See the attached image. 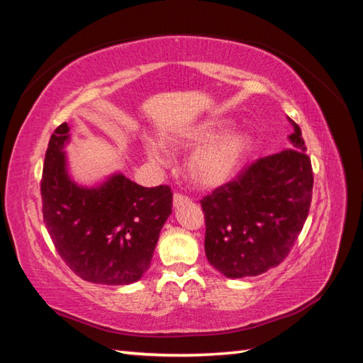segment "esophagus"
<instances>
[{
    "mask_svg": "<svg viewBox=\"0 0 363 363\" xmlns=\"http://www.w3.org/2000/svg\"><path fill=\"white\" fill-rule=\"evenodd\" d=\"M189 201H190V199H189L187 196L181 195V194H174V196H173V206H174V207H179V206L186 204V203H189Z\"/></svg>",
    "mask_w": 363,
    "mask_h": 363,
    "instance_id": "1",
    "label": "esophagus"
}]
</instances>
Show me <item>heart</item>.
<instances>
[{
    "instance_id": "1",
    "label": "heart",
    "mask_w": 363,
    "mask_h": 363,
    "mask_svg": "<svg viewBox=\"0 0 363 363\" xmlns=\"http://www.w3.org/2000/svg\"><path fill=\"white\" fill-rule=\"evenodd\" d=\"M229 120L201 121L168 135L167 143L176 151H193L187 160L189 181L201 190H213L228 184L250 157L254 140L245 130H230ZM143 150L157 165H168L169 152L164 143L146 138Z\"/></svg>"
}]
</instances>
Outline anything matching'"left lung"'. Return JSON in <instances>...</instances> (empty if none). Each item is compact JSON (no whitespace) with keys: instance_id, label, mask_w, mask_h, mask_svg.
<instances>
[{"instance_id":"8db88e82","label":"left lung","mask_w":363,"mask_h":363,"mask_svg":"<svg viewBox=\"0 0 363 363\" xmlns=\"http://www.w3.org/2000/svg\"><path fill=\"white\" fill-rule=\"evenodd\" d=\"M293 126V150L256 160L201 201L206 257L226 277L257 276L277 267L303 230L313 173L301 129Z\"/></svg>"}]
</instances>
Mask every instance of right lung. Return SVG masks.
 Instances as JSON below:
<instances>
[{
  "instance_id": "1",
  "label": "right lung",
  "mask_w": 363,
  "mask_h": 363,
  "mask_svg": "<svg viewBox=\"0 0 363 363\" xmlns=\"http://www.w3.org/2000/svg\"><path fill=\"white\" fill-rule=\"evenodd\" d=\"M62 123L50 138L42 176L43 221L59 256L84 281L128 285L151 265L160 229L172 213L168 186L142 187L113 173L84 186L68 172Z\"/></svg>"
}]
</instances>
